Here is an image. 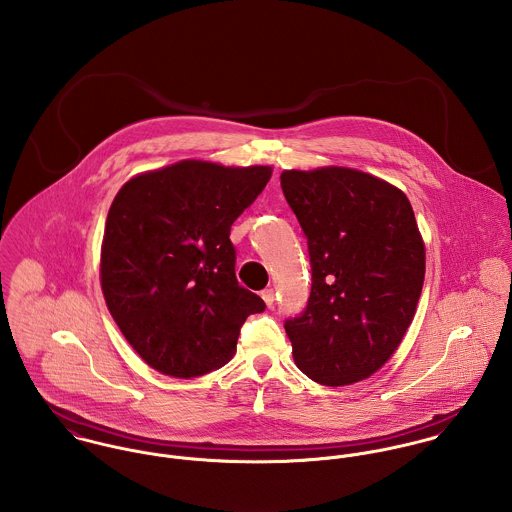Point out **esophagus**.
<instances>
[{"instance_id": "34e87169", "label": "esophagus", "mask_w": 512, "mask_h": 512, "mask_svg": "<svg viewBox=\"0 0 512 512\" xmlns=\"http://www.w3.org/2000/svg\"><path fill=\"white\" fill-rule=\"evenodd\" d=\"M262 299H264V303H266L268 307H272L274 301H276V293H274V290H264V292H262Z\"/></svg>"}]
</instances>
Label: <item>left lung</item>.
<instances>
[{"label":"left lung","mask_w":512,"mask_h":512,"mask_svg":"<svg viewBox=\"0 0 512 512\" xmlns=\"http://www.w3.org/2000/svg\"><path fill=\"white\" fill-rule=\"evenodd\" d=\"M311 260L307 309L286 321L293 361L311 380H365L400 347L422 295L426 244L408 197L351 167L280 175Z\"/></svg>","instance_id":"left-lung-1"}]
</instances>
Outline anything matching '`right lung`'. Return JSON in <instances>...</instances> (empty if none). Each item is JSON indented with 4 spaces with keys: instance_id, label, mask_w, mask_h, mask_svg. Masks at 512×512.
Returning a JSON list of instances; mask_svg holds the SVG:
<instances>
[{
    "instance_id": "right-lung-1",
    "label": "right lung",
    "mask_w": 512,
    "mask_h": 512,
    "mask_svg": "<svg viewBox=\"0 0 512 512\" xmlns=\"http://www.w3.org/2000/svg\"><path fill=\"white\" fill-rule=\"evenodd\" d=\"M270 177V165L183 159L134 175L114 197L100 286L122 335L157 372L195 378L226 365L246 317L266 309L238 286L230 226Z\"/></svg>"
}]
</instances>
